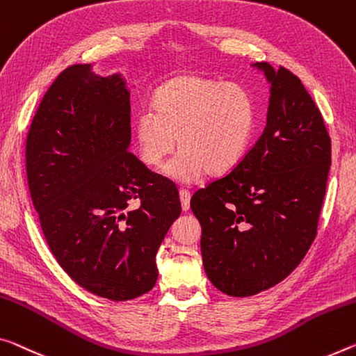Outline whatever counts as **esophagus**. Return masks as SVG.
<instances>
[{
	"label": "esophagus",
	"instance_id": "1",
	"mask_svg": "<svg viewBox=\"0 0 356 356\" xmlns=\"http://www.w3.org/2000/svg\"><path fill=\"white\" fill-rule=\"evenodd\" d=\"M179 198H180V204H182V211L188 212L190 211V198H191L190 191L180 188L179 190Z\"/></svg>",
	"mask_w": 356,
	"mask_h": 356
}]
</instances>
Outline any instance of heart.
I'll return each instance as SVG.
<instances>
[{"mask_svg":"<svg viewBox=\"0 0 356 356\" xmlns=\"http://www.w3.org/2000/svg\"><path fill=\"white\" fill-rule=\"evenodd\" d=\"M152 112L134 122L140 161L158 169L177 147L182 150L166 168L179 184H195L207 172L220 176L244 156L255 128V104L236 83L184 74L156 88Z\"/></svg>","mask_w":356,"mask_h":356,"instance_id":"heart-1","label":"heart"}]
</instances>
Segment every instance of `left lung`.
<instances>
[{
    "label": "left lung",
    "instance_id": "obj_1",
    "mask_svg": "<svg viewBox=\"0 0 356 356\" xmlns=\"http://www.w3.org/2000/svg\"><path fill=\"white\" fill-rule=\"evenodd\" d=\"M269 82L266 127L227 176L193 195L209 280L245 298L284 280L317 234L331 139L302 82L285 67L253 63Z\"/></svg>",
    "mask_w": 356,
    "mask_h": 356
}]
</instances>
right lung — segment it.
<instances>
[{"instance_id":"1","label":"right lung","mask_w":356,"mask_h":356,"mask_svg":"<svg viewBox=\"0 0 356 356\" xmlns=\"http://www.w3.org/2000/svg\"><path fill=\"white\" fill-rule=\"evenodd\" d=\"M131 106L120 72L66 67L26 138L31 200L50 252L93 295L128 301L154 289L156 252L182 209L177 188L131 152ZM131 200L141 206L129 209Z\"/></svg>"}]
</instances>
